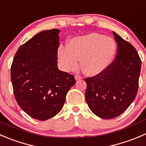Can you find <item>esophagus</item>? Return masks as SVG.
<instances>
[{
	"label": "esophagus",
	"mask_w": 146,
	"mask_h": 146,
	"mask_svg": "<svg viewBox=\"0 0 146 146\" xmlns=\"http://www.w3.org/2000/svg\"><path fill=\"white\" fill-rule=\"evenodd\" d=\"M82 79V76H79V75L78 74L75 75V79H76V80H79V79Z\"/></svg>",
	"instance_id": "1"
}]
</instances>
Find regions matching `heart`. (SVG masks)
Here are the masks:
<instances>
[{"mask_svg":"<svg viewBox=\"0 0 146 146\" xmlns=\"http://www.w3.org/2000/svg\"><path fill=\"white\" fill-rule=\"evenodd\" d=\"M116 50V44L112 38L98 33H90L74 37L69 42L67 47H60L58 60L65 72L76 70L80 60L84 73L93 76L109 67Z\"/></svg>","mask_w":146,"mask_h":146,"instance_id":"1","label":"heart"}]
</instances>
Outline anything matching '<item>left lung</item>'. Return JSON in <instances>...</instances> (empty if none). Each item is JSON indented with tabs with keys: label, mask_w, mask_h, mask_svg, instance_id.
<instances>
[{
	"label": "left lung",
	"mask_w": 146,
	"mask_h": 146,
	"mask_svg": "<svg viewBox=\"0 0 146 146\" xmlns=\"http://www.w3.org/2000/svg\"><path fill=\"white\" fill-rule=\"evenodd\" d=\"M117 43L115 60L102 72L85 78L86 102L99 117L110 119L123 113L136 96L141 60L135 47L113 32Z\"/></svg>",
	"instance_id": "8db88e82"
}]
</instances>
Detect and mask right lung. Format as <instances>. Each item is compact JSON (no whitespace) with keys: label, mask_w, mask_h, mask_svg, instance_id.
Masks as SVG:
<instances>
[{"label":"right lung","mask_w":146,"mask_h":146,"mask_svg":"<svg viewBox=\"0 0 146 146\" xmlns=\"http://www.w3.org/2000/svg\"><path fill=\"white\" fill-rule=\"evenodd\" d=\"M60 30H44L19 47L11 68L15 98L33 119L46 121L61 111L74 76L57 68Z\"/></svg>","instance_id":"add662e5"}]
</instances>
